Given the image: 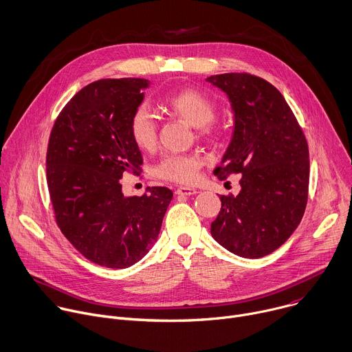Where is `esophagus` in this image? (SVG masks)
<instances>
[{
	"mask_svg": "<svg viewBox=\"0 0 352 352\" xmlns=\"http://www.w3.org/2000/svg\"><path fill=\"white\" fill-rule=\"evenodd\" d=\"M195 193H197V190L193 189V188H188V186H181V188H177V189H175V195L190 196V195H195Z\"/></svg>",
	"mask_w": 352,
	"mask_h": 352,
	"instance_id": "obj_1",
	"label": "esophagus"
}]
</instances>
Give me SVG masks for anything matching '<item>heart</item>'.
<instances>
[{"label":"heart","mask_w":352,"mask_h":352,"mask_svg":"<svg viewBox=\"0 0 352 352\" xmlns=\"http://www.w3.org/2000/svg\"><path fill=\"white\" fill-rule=\"evenodd\" d=\"M164 107L174 116L195 127L199 140L214 141L222 134V124L215 119V100L195 88L181 89L164 99ZM129 131L133 142L141 151H152L157 144V122L148 106L140 104L131 113ZM203 159L197 153H178L164 156L153 168L155 177L175 182L193 184L199 177Z\"/></svg>","instance_id":"obj_1"}]
</instances>
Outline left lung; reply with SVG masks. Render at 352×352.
Listing matches in <instances>:
<instances>
[{
    "label": "left lung",
    "instance_id": "1",
    "mask_svg": "<svg viewBox=\"0 0 352 352\" xmlns=\"http://www.w3.org/2000/svg\"><path fill=\"white\" fill-rule=\"evenodd\" d=\"M235 111L232 141L214 174H241L238 196L219 195L211 235L229 252L260 258L280 248L298 226L308 200L307 138L283 95L250 73L207 77Z\"/></svg>",
    "mask_w": 352,
    "mask_h": 352
}]
</instances>
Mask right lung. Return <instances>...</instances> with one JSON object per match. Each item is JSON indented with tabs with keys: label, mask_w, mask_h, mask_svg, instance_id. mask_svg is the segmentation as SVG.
<instances>
[{
	"label": "right lung",
	"mask_w": 352,
	"mask_h": 352,
	"mask_svg": "<svg viewBox=\"0 0 352 352\" xmlns=\"http://www.w3.org/2000/svg\"><path fill=\"white\" fill-rule=\"evenodd\" d=\"M145 78H102L81 88L60 110L47 148V184L55 221L89 261L123 270L157 241L173 199L164 186L124 196L122 177L140 175L142 155L130 137L131 113Z\"/></svg>",
	"instance_id": "1"
}]
</instances>
